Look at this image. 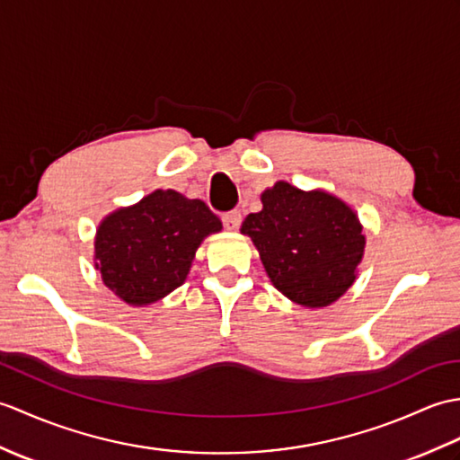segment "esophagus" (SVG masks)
Masks as SVG:
<instances>
[{"label":"esophagus","mask_w":460,"mask_h":460,"mask_svg":"<svg viewBox=\"0 0 460 460\" xmlns=\"http://www.w3.org/2000/svg\"><path fill=\"white\" fill-rule=\"evenodd\" d=\"M241 221H243V216H241V211H237V209H233V211H229V213H226V216H223V226H226L229 231L239 229Z\"/></svg>","instance_id":"esophagus-1"}]
</instances>
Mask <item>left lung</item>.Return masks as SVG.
Wrapping results in <instances>:
<instances>
[{
	"instance_id": "8db88e82",
	"label": "left lung",
	"mask_w": 460,
	"mask_h": 460,
	"mask_svg": "<svg viewBox=\"0 0 460 460\" xmlns=\"http://www.w3.org/2000/svg\"><path fill=\"white\" fill-rule=\"evenodd\" d=\"M241 233L261 252L266 274L286 297L305 307L333 304L355 282L365 234L347 204L327 191H302L288 181L262 194Z\"/></svg>"
}]
</instances>
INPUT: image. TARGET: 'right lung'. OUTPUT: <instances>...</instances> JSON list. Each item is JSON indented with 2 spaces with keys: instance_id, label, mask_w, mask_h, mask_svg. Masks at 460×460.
I'll use <instances>...</instances> for the list:
<instances>
[{
  "instance_id": "right-lung-1",
  "label": "right lung",
  "mask_w": 460,
  "mask_h": 460,
  "mask_svg": "<svg viewBox=\"0 0 460 460\" xmlns=\"http://www.w3.org/2000/svg\"><path fill=\"white\" fill-rule=\"evenodd\" d=\"M217 231L221 221L204 201L156 190L102 221L95 269L123 302L153 304L181 286L199 243Z\"/></svg>"
}]
</instances>
